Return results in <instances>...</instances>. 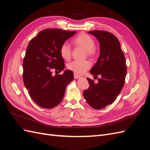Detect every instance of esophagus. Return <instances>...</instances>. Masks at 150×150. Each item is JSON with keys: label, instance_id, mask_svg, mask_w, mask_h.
<instances>
[{"label": "esophagus", "instance_id": "esophagus-1", "mask_svg": "<svg viewBox=\"0 0 150 150\" xmlns=\"http://www.w3.org/2000/svg\"><path fill=\"white\" fill-rule=\"evenodd\" d=\"M74 77L75 79H79V78H81V76L80 75H79V74H76V73H74Z\"/></svg>", "mask_w": 150, "mask_h": 150}]
</instances>
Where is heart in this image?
<instances>
[{"mask_svg":"<svg viewBox=\"0 0 150 150\" xmlns=\"http://www.w3.org/2000/svg\"><path fill=\"white\" fill-rule=\"evenodd\" d=\"M74 42L76 46L83 48L86 51L87 55L90 57L94 56L96 51L94 49L95 43L93 38L86 34H81L74 39ZM60 54L64 59L68 61L71 57V48L69 44L64 42L60 48ZM91 64L88 60L83 61H73L67 64V68L69 70L78 74H83L89 69Z\"/></svg>","mask_w":150,"mask_h":150,"instance_id":"1","label":"heart"}]
</instances>
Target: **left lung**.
Wrapping results in <instances>:
<instances>
[{"label":"left lung","mask_w":150,"mask_h":150,"mask_svg":"<svg viewBox=\"0 0 150 150\" xmlns=\"http://www.w3.org/2000/svg\"><path fill=\"white\" fill-rule=\"evenodd\" d=\"M89 34L95 36L99 43L100 54L90 73L101 75L98 83L89 78V88L84 90V99L95 110H101L114 102L119 95L125 81L126 60L118 39L107 31L92 30Z\"/></svg>","instance_id":"left-lung-1"}]
</instances>
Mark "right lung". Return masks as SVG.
Returning <instances> with one entry per match:
<instances>
[{
    "instance_id": "right-lung-1",
    "label": "right lung",
    "mask_w": 150,
    "mask_h": 150,
    "mask_svg": "<svg viewBox=\"0 0 150 150\" xmlns=\"http://www.w3.org/2000/svg\"><path fill=\"white\" fill-rule=\"evenodd\" d=\"M76 31L47 29L30 40L23 61V81L30 97L38 106L51 109L64 97L67 84L74 79L70 70L52 76V70L64 69L60 48Z\"/></svg>"
}]
</instances>
